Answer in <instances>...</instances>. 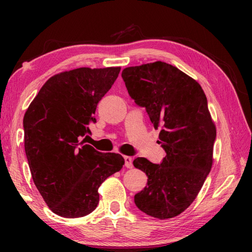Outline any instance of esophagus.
Listing matches in <instances>:
<instances>
[{"label": "esophagus", "instance_id": "esophagus-1", "mask_svg": "<svg viewBox=\"0 0 252 252\" xmlns=\"http://www.w3.org/2000/svg\"><path fill=\"white\" fill-rule=\"evenodd\" d=\"M125 165L126 168H132V161H133V159L131 158V157H129V156H125Z\"/></svg>", "mask_w": 252, "mask_h": 252}]
</instances>
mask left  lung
I'll list each match as a JSON object with an SVG mask.
<instances>
[{"label": "left lung", "mask_w": 252, "mask_h": 252, "mask_svg": "<svg viewBox=\"0 0 252 252\" xmlns=\"http://www.w3.org/2000/svg\"><path fill=\"white\" fill-rule=\"evenodd\" d=\"M121 76L155 129L161 126L158 143L165 152L159 164L134 159L148 178L134 202L153 218H174L195 200L212 167L217 130L206 94L194 79L163 62L127 67Z\"/></svg>", "instance_id": "obj_1"}]
</instances>
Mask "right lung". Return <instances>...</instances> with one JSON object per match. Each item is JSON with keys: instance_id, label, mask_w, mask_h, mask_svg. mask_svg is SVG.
Listing matches in <instances>:
<instances>
[{"instance_id": "obj_1", "label": "right lung", "mask_w": 252, "mask_h": 252, "mask_svg": "<svg viewBox=\"0 0 252 252\" xmlns=\"http://www.w3.org/2000/svg\"><path fill=\"white\" fill-rule=\"evenodd\" d=\"M120 69L83 67L55 74L26 111L25 151L32 180L58 216L90 215L98 205L100 184L125 164L121 155L97 152L82 139L91 133L96 106Z\"/></svg>"}]
</instances>
